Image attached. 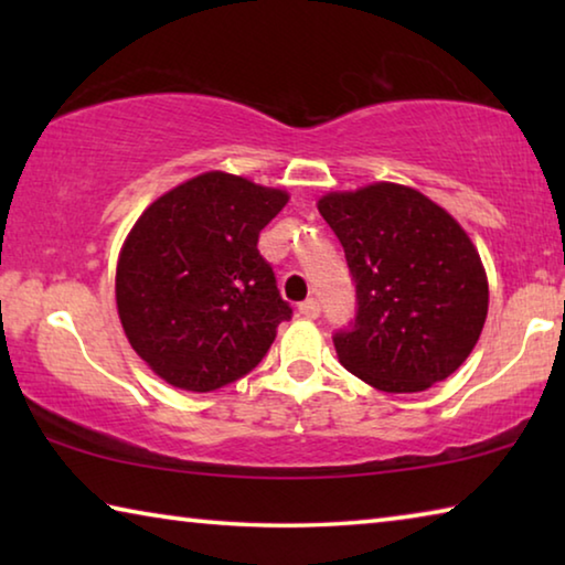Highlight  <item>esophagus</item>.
Instances as JSON below:
<instances>
[{"label":"esophagus","instance_id":"obj_1","mask_svg":"<svg viewBox=\"0 0 565 565\" xmlns=\"http://www.w3.org/2000/svg\"><path fill=\"white\" fill-rule=\"evenodd\" d=\"M299 313L306 319H317L321 313V306L317 299H306L303 303H299Z\"/></svg>","mask_w":565,"mask_h":565}]
</instances>
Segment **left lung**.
<instances>
[{"mask_svg":"<svg viewBox=\"0 0 565 565\" xmlns=\"http://www.w3.org/2000/svg\"><path fill=\"white\" fill-rule=\"evenodd\" d=\"M319 212L356 286V317L333 333L343 369L386 394H414L451 376L489 311L481 256L456 218L388 181L327 194Z\"/></svg>","mask_w":565,"mask_h":565,"instance_id":"8db88e82","label":"left lung"}]
</instances>
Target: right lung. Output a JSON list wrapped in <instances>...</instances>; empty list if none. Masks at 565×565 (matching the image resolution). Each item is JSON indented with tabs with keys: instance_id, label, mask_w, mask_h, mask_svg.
Here are the masks:
<instances>
[{
	"instance_id": "obj_1",
	"label": "right lung",
	"mask_w": 565,
	"mask_h": 565,
	"mask_svg": "<svg viewBox=\"0 0 565 565\" xmlns=\"http://www.w3.org/2000/svg\"><path fill=\"white\" fill-rule=\"evenodd\" d=\"M286 202V191L209 171L134 224L117 264V309L131 349L167 384L199 394L234 384L291 319L256 248Z\"/></svg>"
}]
</instances>
